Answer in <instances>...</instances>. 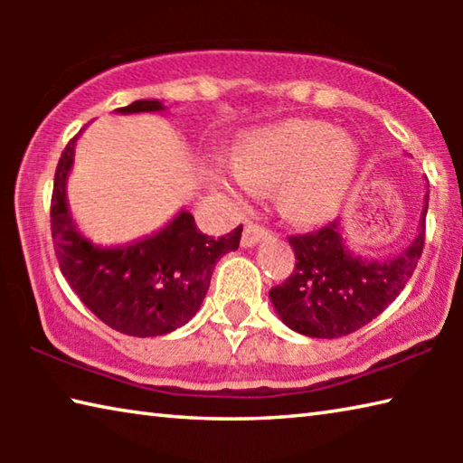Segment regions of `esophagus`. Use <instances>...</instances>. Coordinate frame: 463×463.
Wrapping results in <instances>:
<instances>
[{
    "mask_svg": "<svg viewBox=\"0 0 463 463\" xmlns=\"http://www.w3.org/2000/svg\"><path fill=\"white\" fill-rule=\"evenodd\" d=\"M268 229L261 224H255V222H247L245 224V231H242V237H241V245L242 247H253L255 242H260L261 239L268 237Z\"/></svg>",
    "mask_w": 463,
    "mask_h": 463,
    "instance_id": "esophagus-1",
    "label": "esophagus"
}]
</instances>
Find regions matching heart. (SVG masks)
I'll return each mask as SVG.
<instances>
[{
  "mask_svg": "<svg viewBox=\"0 0 463 463\" xmlns=\"http://www.w3.org/2000/svg\"><path fill=\"white\" fill-rule=\"evenodd\" d=\"M232 177H216L224 192L278 185L289 214L317 221L343 200L357 169V148L323 122L289 120L245 138L234 155Z\"/></svg>",
  "mask_w": 463,
  "mask_h": 463,
  "instance_id": "obj_1",
  "label": "heart"
}]
</instances>
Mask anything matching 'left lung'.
Here are the masks:
<instances>
[{
  "mask_svg": "<svg viewBox=\"0 0 463 463\" xmlns=\"http://www.w3.org/2000/svg\"><path fill=\"white\" fill-rule=\"evenodd\" d=\"M429 190L420 214L419 237L392 260H365L351 253L339 221L307 234L288 237L296 255L289 278L269 289L279 318L296 333L336 339L380 317L417 269L425 247Z\"/></svg>",
  "mask_w": 463,
  "mask_h": 463,
  "instance_id": "left-lung-1",
  "label": "left lung"
}]
</instances>
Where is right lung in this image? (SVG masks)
Wrapping results in <instances>:
<instances>
[{
	"label": "right lung",
	"mask_w": 463,
	"mask_h": 463,
	"mask_svg": "<svg viewBox=\"0 0 463 463\" xmlns=\"http://www.w3.org/2000/svg\"><path fill=\"white\" fill-rule=\"evenodd\" d=\"M156 99H138L120 114L161 112ZM73 137L62 151L51 200V232L61 273L101 323L132 336H156L185 325L206 296L214 265L237 250L242 224L221 239L202 234L182 210L165 229L130 245H93L77 229L67 206V175L73 165Z\"/></svg>",
	"instance_id": "right-lung-1"
}]
</instances>
